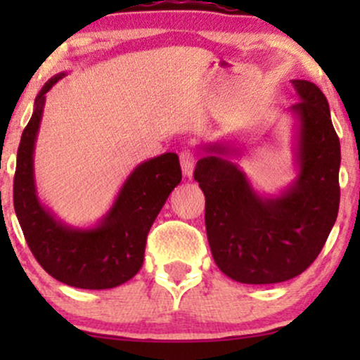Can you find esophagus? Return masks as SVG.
I'll list each match as a JSON object with an SVG mask.
<instances>
[{"label":"esophagus","mask_w":360,"mask_h":360,"mask_svg":"<svg viewBox=\"0 0 360 360\" xmlns=\"http://www.w3.org/2000/svg\"><path fill=\"white\" fill-rule=\"evenodd\" d=\"M179 159H181V167H183V174L186 177H191L193 171H194V164H196L194 155L189 150H184V152H181Z\"/></svg>","instance_id":"1"}]
</instances>
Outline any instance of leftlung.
<instances>
[{"mask_svg": "<svg viewBox=\"0 0 360 360\" xmlns=\"http://www.w3.org/2000/svg\"><path fill=\"white\" fill-rule=\"evenodd\" d=\"M300 101L295 181L279 194H259L230 157L229 143L205 146L194 179L206 198L205 223L218 269L243 284H274L307 271L335 225L340 203V142L318 86L292 79Z\"/></svg>", "mask_w": 360, "mask_h": 360, "instance_id": "left-lung-1", "label": "left lung"}]
</instances>
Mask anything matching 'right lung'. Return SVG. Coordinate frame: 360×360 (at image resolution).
<instances>
[{"instance_id":"1","label":"right lung","mask_w":360,"mask_h":360,"mask_svg":"<svg viewBox=\"0 0 360 360\" xmlns=\"http://www.w3.org/2000/svg\"><path fill=\"white\" fill-rule=\"evenodd\" d=\"M64 76L60 72L45 82L22 134L13 181L15 213L32 254L52 278L81 289L117 288L142 267L148 230L183 177L179 157L166 152L139 164L94 226L77 229L57 220L37 194L34 152L45 94Z\"/></svg>"}]
</instances>
